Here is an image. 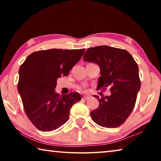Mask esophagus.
Segmentation results:
<instances>
[{"label": "esophagus", "instance_id": "34e87169", "mask_svg": "<svg viewBox=\"0 0 161 161\" xmlns=\"http://www.w3.org/2000/svg\"><path fill=\"white\" fill-rule=\"evenodd\" d=\"M89 97H83V98L81 99H82V100H87V99H89Z\"/></svg>", "mask_w": 161, "mask_h": 161}]
</instances>
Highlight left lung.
<instances>
[{"mask_svg":"<svg viewBox=\"0 0 161 161\" xmlns=\"http://www.w3.org/2000/svg\"><path fill=\"white\" fill-rule=\"evenodd\" d=\"M83 59L100 67L98 90L111 87L110 96H94L99 106L91 112L92 120L102 127L121 126L132 112L141 87L137 63L126 50L106 45L89 48Z\"/></svg>","mask_w":161,"mask_h":161,"instance_id":"left-lung-1","label":"left lung"}]
</instances>
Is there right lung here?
Here are the masks:
<instances>
[{
    "label": "right lung",
    "mask_w": 161,
    "mask_h": 161,
    "mask_svg": "<svg viewBox=\"0 0 161 161\" xmlns=\"http://www.w3.org/2000/svg\"><path fill=\"white\" fill-rule=\"evenodd\" d=\"M85 49H50L32 53L19 69L18 90L27 116L37 129L51 131L66 123L71 107L81 100L78 92L59 96L58 78L67 76Z\"/></svg>",
    "instance_id": "add662e5"
}]
</instances>
